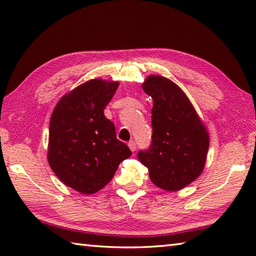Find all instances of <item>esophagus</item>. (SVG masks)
I'll return each mask as SVG.
<instances>
[{
    "label": "esophagus",
    "instance_id": "obj_1",
    "mask_svg": "<svg viewBox=\"0 0 256 256\" xmlns=\"http://www.w3.org/2000/svg\"><path fill=\"white\" fill-rule=\"evenodd\" d=\"M128 145L130 150H131L132 152H135V150H136V143H135L134 140H130Z\"/></svg>",
    "mask_w": 256,
    "mask_h": 256
}]
</instances>
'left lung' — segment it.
<instances>
[{
  "mask_svg": "<svg viewBox=\"0 0 256 256\" xmlns=\"http://www.w3.org/2000/svg\"><path fill=\"white\" fill-rule=\"evenodd\" d=\"M142 89L153 99L152 145L138 152L152 182L175 192L202 172L209 148V133L186 94L162 76L150 74Z\"/></svg>",
  "mask_w": 256,
  "mask_h": 256,
  "instance_id": "1",
  "label": "left lung"
}]
</instances>
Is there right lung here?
<instances>
[{"mask_svg": "<svg viewBox=\"0 0 256 256\" xmlns=\"http://www.w3.org/2000/svg\"><path fill=\"white\" fill-rule=\"evenodd\" d=\"M118 86L91 79L64 94L52 113L48 162L60 182L84 194L99 192L132 155L103 113Z\"/></svg>", "mask_w": 256, "mask_h": 256, "instance_id": "1", "label": "right lung"}]
</instances>
